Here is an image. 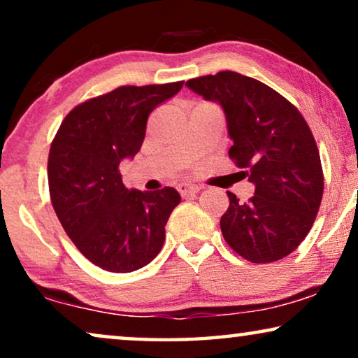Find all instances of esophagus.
Listing matches in <instances>:
<instances>
[{
	"label": "esophagus",
	"mask_w": 358,
	"mask_h": 358,
	"mask_svg": "<svg viewBox=\"0 0 358 358\" xmlns=\"http://www.w3.org/2000/svg\"><path fill=\"white\" fill-rule=\"evenodd\" d=\"M178 190H179V194L182 195V197H192V195L200 192V187H199V185H195V184H185L184 182V184H179Z\"/></svg>",
	"instance_id": "obj_1"
}]
</instances>
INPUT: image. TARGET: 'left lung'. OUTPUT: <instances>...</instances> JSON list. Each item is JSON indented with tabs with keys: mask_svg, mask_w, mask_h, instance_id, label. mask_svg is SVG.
<instances>
[{
	"mask_svg": "<svg viewBox=\"0 0 358 358\" xmlns=\"http://www.w3.org/2000/svg\"><path fill=\"white\" fill-rule=\"evenodd\" d=\"M185 86L217 102L233 140L229 158L248 169L254 195L229 207L220 220L224 241L254 264L280 261L306 238L320 210L324 178L306 120L285 97L234 71L194 78Z\"/></svg>",
	"mask_w": 358,
	"mask_h": 358,
	"instance_id": "1",
	"label": "left lung"
}]
</instances>
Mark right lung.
I'll return each mask as SVG.
<instances>
[{"label":"right lung","mask_w":358,"mask_h":358,"mask_svg":"<svg viewBox=\"0 0 358 358\" xmlns=\"http://www.w3.org/2000/svg\"><path fill=\"white\" fill-rule=\"evenodd\" d=\"M184 81L122 86L76 106L62 122L48 155L53 210L80 252L94 266L127 273L158 256L164 227L180 202L173 187L129 190L119 166L138 153L148 115Z\"/></svg>","instance_id":"1"}]
</instances>
